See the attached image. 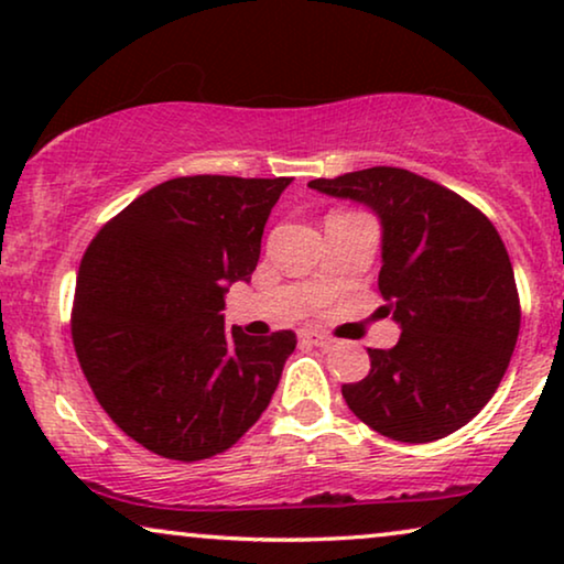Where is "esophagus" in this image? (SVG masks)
I'll return each mask as SVG.
<instances>
[{
    "label": "esophagus",
    "instance_id": "esophagus-1",
    "mask_svg": "<svg viewBox=\"0 0 564 564\" xmlns=\"http://www.w3.org/2000/svg\"><path fill=\"white\" fill-rule=\"evenodd\" d=\"M300 338H303V341H307V344H315V346H330V344H334V338H330L328 334H323V330H303Z\"/></svg>",
    "mask_w": 564,
    "mask_h": 564
}]
</instances>
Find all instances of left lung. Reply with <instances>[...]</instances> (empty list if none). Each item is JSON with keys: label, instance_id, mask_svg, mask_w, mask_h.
Listing matches in <instances>:
<instances>
[{"label": "left lung", "instance_id": "obj_1", "mask_svg": "<svg viewBox=\"0 0 564 564\" xmlns=\"http://www.w3.org/2000/svg\"><path fill=\"white\" fill-rule=\"evenodd\" d=\"M311 187L380 215V313L403 328L392 349H369V375L341 388L346 405L395 442L449 436L498 390L521 328L496 226L457 192L398 166L321 176Z\"/></svg>", "mask_w": 564, "mask_h": 564}]
</instances>
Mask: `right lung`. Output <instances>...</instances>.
I'll return each instance as SVG.
<instances>
[{
  "label": "right lung",
  "instance_id": "1",
  "mask_svg": "<svg viewBox=\"0 0 564 564\" xmlns=\"http://www.w3.org/2000/svg\"><path fill=\"white\" fill-rule=\"evenodd\" d=\"M290 176H176L135 197L84 251L72 307L82 372L145 449L197 462L267 411L295 330H226V284L249 282Z\"/></svg>",
  "mask_w": 564,
  "mask_h": 564
}]
</instances>
